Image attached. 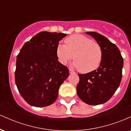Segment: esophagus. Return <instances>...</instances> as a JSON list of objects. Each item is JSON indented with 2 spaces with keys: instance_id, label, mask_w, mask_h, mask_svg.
Listing matches in <instances>:
<instances>
[{
  "instance_id": "obj_1",
  "label": "esophagus",
  "mask_w": 131,
  "mask_h": 131,
  "mask_svg": "<svg viewBox=\"0 0 131 131\" xmlns=\"http://www.w3.org/2000/svg\"><path fill=\"white\" fill-rule=\"evenodd\" d=\"M69 73H70V74H74V73H75V72L74 71H73L72 70H71V69H70V70H69Z\"/></svg>"
}]
</instances>
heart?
Returning <instances> with one entry per match:
<instances>
[{"label":"heart","instance_id":"obj_1","mask_svg":"<svg viewBox=\"0 0 131 131\" xmlns=\"http://www.w3.org/2000/svg\"><path fill=\"white\" fill-rule=\"evenodd\" d=\"M64 42L65 44L58 43L56 49L61 64H67L74 58L73 66L83 73L93 71L99 67L102 59V50L99 43L82 34L70 36Z\"/></svg>","mask_w":131,"mask_h":131}]
</instances>
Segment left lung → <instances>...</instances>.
I'll return each instance as SVG.
<instances>
[{
  "label": "left lung",
  "mask_w": 131,
  "mask_h": 131,
  "mask_svg": "<svg viewBox=\"0 0 131 131\" xmlns=\"http://www.w3.org/2000/svg\"><path fill=\"white\" fill-rule=\"evenodd\" d=\"M99 43L102 59L97 70L86 74H78L76 88L78 97L91 105L102 104L112 98L122 78L123 58L115 43L98 32H87Z\"/></svg>",
  "instance_id": "8db88e82"
}]
</instances>
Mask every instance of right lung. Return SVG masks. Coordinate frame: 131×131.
Returning a JSON list of instances; mask_svg holds the SVG:
<instances>
[{
    "label": "right lung",
    "instance_id": "right-lung-1",
    "mask_svg": "<svg viewBox=\"0 0 131 131\" xmlns=\"http://www.w3.org/2000/svg\"><path fill=\"white\" fill-rule=\"evenodd\" d=\"M64 33L40 32L23 46L17 55L15 83L28 104L49 106L58 97L60 86L69 76V70L58 61L56 49Z\"/></svg>",
    "mask_w": 131,
    "mask_h": 131
}]
</instances>
